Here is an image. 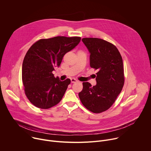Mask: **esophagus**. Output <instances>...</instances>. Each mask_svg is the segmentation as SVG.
Masks as SVG:
<instances>
[{"mask_svg":"<svg viewBox=\"0 0 151 151\" xmlns=\"http://www.w3.org/2000/svg\"><path fill=\"white\" fill-rule=\"evenodd\" d=\"M70 80H71V82H72V83H75V82H77V80L75 79H74V78H72Z\"/></svg>","mask_w":151,"mask_h":151,"instance_id":"1","label":"esophagus"}]
</instances>
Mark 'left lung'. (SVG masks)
Masks as SVG:
<instances>
[{"instance_id": "1", "label": "left lung", "mask_w": 151, "mask_h": 151, "mask_svg": "<svg viewBox=\"0 0 151 151\" xmlns=\"http://www.w3.org/2000/svg\"><path fill=\"white\" fill-rule=\"evenodd\" d=\"M90 54V67L97 70L96 85L83 82L79 93L83 105L92 112L108 109L120 94L124 83L122 57L111 43L99 38H83Z\"/></svg>"}]
</instances>
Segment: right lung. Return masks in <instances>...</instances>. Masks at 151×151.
<instances>
[{"label": "right lung", "mask_w": 151, "mask_h": 151, "mask_svg": "<svg viewBox=\"0 0 151 151\" xmlns=\"http://www.w3.org/2000/svg\"><path fill=\"white\" fill-rule=\"evenodd\" d=\"M81 39L80 37L64 36L43 39L29 48L23 62L22 80L25 94L33 105L49 109L61 101L70 79L61 81L52 72Z\"/></svg>", "instance_id": "1"}]
</instances>
